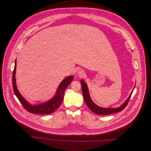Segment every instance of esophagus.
I'll list each match as a JSON object with an SVG mask.
<instances>
[{
    "instance_id": "34e87169",
    "label": "esophagus",
    "mask_w": 151,
    "mask_h": 151,
    "mask_svg": "<svg viewBox=\"0 0 151 151\" xmlns=\"http://www.w3.org/2000/svg\"><path fill=\"white\" fill-rule=\"evenodd\" d=\"M77 73L80 76H83L85 74V72H84V71L83 70H82L81 68H79L77 71Z\"/></svg>"
}]
</instances>
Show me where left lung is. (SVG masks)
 Listing matches in <instances>:
<instances>
[{
    "instance_id": "1",
    "label": "left lung",
    "mask_w": 151,
    "mask_h": 151,
    "mask_svg": "<svg viewBox=\"0 0 151 151\" xmlns=\"http://www.w3.org/2000/svg\"><path fill=\"white\" fill-rule=\"evenodd\" d=\"M81 84V87H82V91H83V97L88 107L91 109V111H92L94 113L99 114V115H108V114H113L115 113H117L119 111H122L123 110L125 107L127 106L129 99L131 98V94L132 93V92L130 94L129 98L127 99L122 105L117 108H101L100 106H97L96 105L92 100H91L89 93V91L88 88L86 85V83L84 81V80H81L80 81Z\"/></svg>"
}]
</instances>
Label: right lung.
Segmentation results:
<instances>
[{
    "mask_svg": "<svg viewBox=\"0 0 151 151\" xmlns=\"http://www.w3.org/2000/svg\"><path fill=\"white\" fill-rule=\"evenodd\" d=\"M16 68V60H15L14 70L12 75V86L14 94L21 102L22 105L28 112L31 113L38 114H49L53 113L56 110L60 105L62 101L63 100L65 90L68 86L71 83L73 79V76H70L64 79L58 88L57 91L55 95L50 100L47 102L36 105H32L26 100L19 93L16 84L15 80V73Z\"/></svg>",
    "mask_w": 151,
    "mask_h": 151,
    "instance_id": "right-lung-1",
    "label": "right lung"
}]
</instances>
